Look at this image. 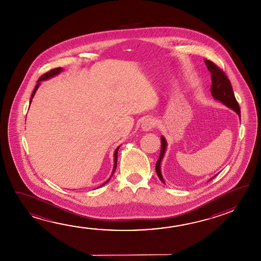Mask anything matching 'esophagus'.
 Listing matches in <instances>:
<instances>
[{
  "mask_svg": "<svg viewBox=\"0 0 261 261\" xmlns=\"http://www.w3.org/2000/svg\"><path fill=\"white\" fill-rule=\"evenodd\" d=\"M142 130L145 131V132H148L151 129L154 128L155 126V121L153 118H146V119L143 121L142 123Z\"/></svg>",
  "mask_w": 261,
  "mask_h": 261,
  "instance_id": "1",
  "label": "esophagus"
}]
</instances>
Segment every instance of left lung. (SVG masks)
I'll return each mask as SVG.
<instances>
[{
    "mask_svg": "<svg viewBox=\"0 0 261 261\" xmlns=\"http://www.w3.org/2000/svg\"><path fill=\"white\" fill-rule=\"evenodd\" d=\"M205 64L210 73H211L212 85H211L210 92H211L212 96L216 100L220 101L225 106L229 107L232 110H234L240 117V105L238 103V101L236 100L235 94H234V92L232 89L230 81L226 76V73H224L221 69L219 68L211 61L205 60ZM167 141H166L165 137H161V151H160V155H159L158 162L155 165V171H156L159 179L161 180L163 183H165V181H164L162 174H161L160 165H161V161H162L164 154H165V152L167 149ZM216 175H214L213 177H211L208 181L213 179Z\"/></svg>",
    "mask_w": 261,
    "mask_h": 261,
    "instance_id": "left-lung-1",
    "label": "left lung"
}]
</instances>
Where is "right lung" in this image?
Returning a JSON list of instances; mask_svg holds the SVG:
<instances>
[{"label": "right lung", "instance_id": "obj_1", "mask_svg": "<svg viewBox=\"0 0 261 261\" xmlns=\"http://www.w3.org/2000/svg\"><path fill=\"white\" fill-rule=\"evenodd\" d=\"M62 71H63V68H61V67L53 69V70H51L50 72H47V73H44V74H43L42 76L39 78V80L37 81V85L35 86V90H34L33 94H32V96H31L30 103L31 102H32L33 98H34V96H35V92H36L37 89H38L39 86H40V82L44 81V80H47V79H49V78L54 77L55 75H56V74L60 73ZM119 147L120 146H118V147L116 148V151H115V154H114V161H115V162H114V168H113V172H112V175L111 176H110V178H111L112 175H114V173H115V171H116V165H117V153H118V149H119ZM110 178L107 180V181H106V182H105L103 185H101L100 187H98V188H101V187H103V186H105V185L107 184V182L110 180Z\"/></svg>", "mask_w": 261, "mask_h": 261}]
</instances>
